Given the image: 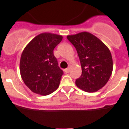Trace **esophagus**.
<instances>
[{"label": "esophagus", "mask_w": 129, "mask_h": 129, "mask_svg": "<svg viewBox=\"0 0 129 129\" xmlns=\"http://www.w3.org/2000/svg\"><path fill=\"white\" fill-rule=\"evenodd\" d=\"M71 65H69L67 69H64V72H65V73H69V71H70V69H71Z\"/></svg>", "instance_id": "esophagus-1"}]
</instances>
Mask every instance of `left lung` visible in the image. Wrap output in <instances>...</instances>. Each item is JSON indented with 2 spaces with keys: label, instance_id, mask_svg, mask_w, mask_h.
Here are the masks:
<instances>
[{
  "label": "left lung",
  "instance_id": "obj_1",
  "mask_svg": "<svg viewBox=\"0 0 129 129\" xmlns=\"http://www.w3.org/2000/svg\"><path fill=\"white\" fill-rule=\"evenodd\" d=\"M78 53L81 76L76 80L78 88L95 92L107 83L113 72V59L109 48L96 36L87 31L67 36Z\"/></svg>",
  "mask_w": 129,
  "mask_h": 129
}]
</instances>
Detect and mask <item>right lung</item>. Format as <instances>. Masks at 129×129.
Instances as JSON below:
<instances>
[{"label":"right lung","mask_w":129,"mask_h":129,"mask_svg":"<svg viewBox=\"0 0 129 129\" xmlns=\"http://www.w3.org/2000/svg\"><path fill=\"white\" fill-rule=\"evenodd\" d=\"M62 36L42 33L24 48L20 61V71L24 84L34 93L47 95L59 86L63 72L58 67L53 50Z\"/></svg>","instance_id":"right-lung-1"}]
</instances>
